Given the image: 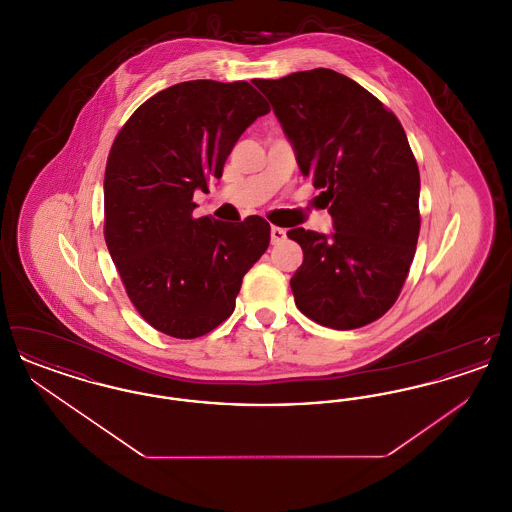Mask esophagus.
<instances>
[{"mask_svg": "<svg viewBox=\"0 0 512 512\" xmlns=\"http://www.w3.org/2000/svg\"><path fill=\"white\" fill-rule=\"evenodd\" d=\"M284 240H286V230L280 228V226H272V228H270V242H272V244H280V242H284Z\"/></svg>", "mask_w": 512, "mask_h": 512, "instance_id": "1", "label": "esophagus"}]
</instances>
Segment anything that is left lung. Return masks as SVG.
I'll return each instance as SVG.
<instances>
[{"label": "left lung", "mask_w": 512, "mask_h": 512, "mask_svg": "<svg viewBox=\"0 0 512 512\" xmlns=\"http://www.w3.org/2000/svg\"><path fill=\"white\" fill-rule=\"evenodd\" d=\"M255 86L334 219L330 236L288 232L303 249L290 280L297 309L334 330L378 320L401 293L420 232V174L401 122L332 69L257 78Z\"/></svg>", "instance_id": "left-lung-1"}]
</instances>
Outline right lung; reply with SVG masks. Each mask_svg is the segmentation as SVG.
<instances>
[{
  "label": "right lung",
  "mask_w": 512,
  "mask_h": 512,
  "mask_svg": "<svg viewBox=\"0 0 512 512\" xmlns=\"http://www.w3.org/2000/svg\"><path fill=\"white\" fill-rule=\"evenodd\" d=\"M268 111L244 80H190L142 103L113 142L105 244L136 311L167 336L194 340L215 330L267 251V220L195 219L194 192H209L245 128Z\"/></svg>",
  "instance_id": "1"
}]
</instances>
